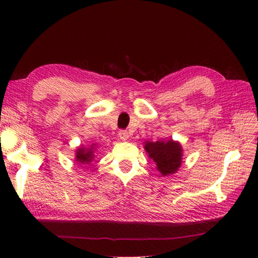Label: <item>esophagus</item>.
I'll return each mask as SVG.
<instances>
[{"mask_svg":"<svg viewBox=\"0 0 258 258\" xmlns=\"http://www.w3.org/2000/svg\"><path fill=\"white\" fill-rule=\"evenodd\" d=\"M118 137L121 139V140H127L128 139V137H130V134H128V132L127 131H125V130H120L119 132H118Z\"/></svg>","mask_w":258,"mask_h":258,"instance_id":"34e87169","label":"esophagus"}]
</instances>
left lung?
<instances>
[{
    "instance_id": "1",
    "label": "left lung",
    "mask_w": 258,
    "mask_h": 258,
    "mask_svg": "<svg viewBox=\"0 0 258 258\" xmlns=\"http://www.w3.org/2000/svg\"><path fill=\"white\" fill-rule=\"evenodd\" d=\"M145 149L149 157L157 165L158 171L163 175H169L175 173L181 166L182 149L177 142L172 140L169 141H157L146 142Z\"/></svg>"
}]
</instances>
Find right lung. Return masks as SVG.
Returning <instances> with one entry per match:
<instances>
[{"label":"right lung","mask_w":258,"mask_h":258,"mask_svg":"<svg viewBox=\"0 0 258 258\" xmlns=\"http://www.w3.org/2000/svg\"><path fill=\"white\" fill-rule=\"evenodd\" d=\"M76 160L78 163L82 164H89L93 158V150L92 148L91 149H85V148H80L76 152Z\"/></svg>","instance_id":"obj_1"}]
</instances>
